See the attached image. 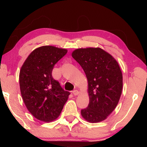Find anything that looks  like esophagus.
<instances>
[{
  "instance_id": "obj_1",
  "label": "esophagus",
  "mask_w": 147,
  "mask_h": 147,
  "mask_svg": "<svg viewBox=\"0 0 147 147\" xmlns=\"http://www.w3.org/2000/svg\"><path fill=\"white\" fill-rule=\"evenodd\" d=\"M73 93L74 95H78V94H79V91L77 90V89H74V90L73 91Z\"/></svg>"
}]
</instances>
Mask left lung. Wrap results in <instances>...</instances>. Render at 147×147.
<instances>
[{"label":"left lung","instance_id":"8db88e82","mask_svg":"<svg viewBox=\"0 0 147 147\" xmlns=\"http://www.w3.org/2000/svg\"><path fill=\"white\" fill-rule=\"evenodd\" d=\"M72 56L80 65L88 81L89 103L81 114L90 123H98L115 109L123 89V74L112 56L100 48L78 49Z\"/></svg>","mask_w":147,"mask_h":147}]
</instances>
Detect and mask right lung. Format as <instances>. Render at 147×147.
<instances>
[{
	"label": "right lung",
	"mask_w": 147,
	"mask_h": 147,
	"mask_svg": "<svg viewBox=\"0 0 147 147\" xmlns=\"http://www.w3.org/2000/svg\"><path fill=\"white\" fill-rule=\"evenodd\" d=\"M67 53L66 49L53 46L39 47L21 69L19 84L23 101L32 115L41 121L58 118L70 94L52 76L54 65Z\"/></svg>",
	"instance_id": "right-lung-1"
}]
</instances>
